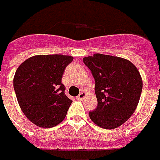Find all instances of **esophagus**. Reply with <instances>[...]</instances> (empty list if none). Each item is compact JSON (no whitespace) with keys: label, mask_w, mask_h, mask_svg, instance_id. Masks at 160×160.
Wrapping results in <instances>:
<instances>
[{"label":"esophagus","mask_w":160,"mask_h":160,"mask_svg":"<svg viewBox=\"0 0 160 160\" xmlns=\"http://www.w3.org/2000/svg\"><path fill=\"white\" fill-rule=\"evenodd\" d=\"M85 97H86V93H85L84 91H82V92L80 93V94L76 97V99H77V100H79V101H82Z\"/></svg>","instance_id":"esophagus-1"}]
</instances>
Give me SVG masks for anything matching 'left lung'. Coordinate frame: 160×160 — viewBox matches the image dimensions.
Instances as JSON below:
<instances>
[{
  "mask_svg": "<svg viewBox=\"0 0 160 160\" xmlns=\"http://www.w3.org/2000/svg\"><path fill=\"white\" fill-rule=\"evenodd\" d=\"M83 62L94 77L97 108L89 117L102 128L112 130L125 122L139 102L143 82L138 70L129 60L96 53Z\"/></svg>",
  "mask_w": 160,
  "mask_h": 160,
  "instance_id": "1",
  "label": "left lung"
}]
</instances>
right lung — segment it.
<instances>
[{
    "label": "right lung",
    "instance_id": "right-lung-1",
    "mask_svg": "<svg viewBox=\"0 0 160 160\" xmlns=\"http://www.w3.org/2000/svg\"><path fill=\"white\" fill-rule=\"evenodd\" d=\"M73 58L38 55L21 64L14 77L16 98L26 117L42 128L61 122L72 101L65 94L61 83L66 67Z\"/></svg>",
    "mask_w": 160,
    "mask_h": 160
}]
</instances>
